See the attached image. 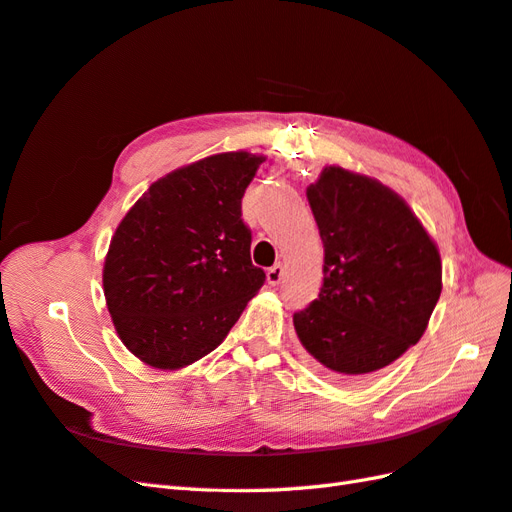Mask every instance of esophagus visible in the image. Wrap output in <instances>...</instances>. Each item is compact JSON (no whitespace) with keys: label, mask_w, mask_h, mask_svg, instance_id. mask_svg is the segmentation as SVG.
Segmentation results:
<instances>
[{"label":"esophagus","mask_w":512,"mask_h":512,"mask_svg":"<svg viewBox=\"0 0 512 512\" xmlns=\"http://www.w3.org/2000/svg\"><path fill=\"white\" fill-rule=\"evenodd\" d=\"M282 278H284V265H280V262H275V265L267 271V282L271 286H275V284L282 282Z\"/></svg>","instance_id":"obj_1"}]
</instances>
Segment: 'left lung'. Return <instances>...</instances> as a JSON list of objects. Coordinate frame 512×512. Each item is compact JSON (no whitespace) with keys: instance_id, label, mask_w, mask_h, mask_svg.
Listing matches in <instances>:
<instances>
[{"instance_id":"obj_1","label":"left lung","mask_w":512,"mask_h":512,"mask_svg":"<svg viewBox=\"0 0 512 512\" xmlns=\"http://www.w3.org/2000/svg\"><path fill=\"white\" fill-rule=\"evenodd\" d=\"M306 196L325 260L319 297L293 316L297 338L329 379L364 381L426 331L441 295L437 243L396 191L366 174L325 165Z\"/></svg>"}]
</instances>
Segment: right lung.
I'll return each instance as SVG.
<instances>
[{"mask_svg": "<svg viewBox=\"0 0 512 512\" xmlns=\"http://www.w3.org/2000/svg\"><path fill=\"white\" fill-rule=\"evenodd\" d=\"M262 161L247 150L193 161L161 176L122 217L103 293L118 338L144 364L178 370L209 355L265 284L241 219Z\"/></svg>", "mask_w": 512, "mask_h": 512, "instance_id": "obj_1", "label": "right lung"}]
</instances>
